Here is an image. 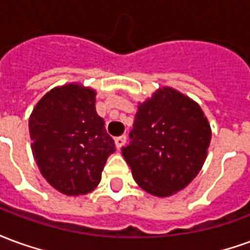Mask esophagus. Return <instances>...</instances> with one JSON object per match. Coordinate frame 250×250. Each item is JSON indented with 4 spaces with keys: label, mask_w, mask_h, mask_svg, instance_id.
<instances>
[{
    "label": "esophagus",
    "mask_w": 250,
    "mask_h": 250,
    "mask_svg": "<svg viewBox=\"0 0 250 250\" xmlns=\"http://www.w3.org/2000/svg\"><path fill=\"white\" fill-rule=\"evenodd\" d=\"M125 141H127V136L125 135H122V136H118V138H115V146L118 150H120L122 147L125 146Z\"/></svg>",
    "instance_id": "1"
}]
</instances>
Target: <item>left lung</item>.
I'll use <instances>...</instances> for the list:
<instances>
[{
    "label": "left lung",
    "instance_id": "1",
    "mask_svg": "<svg viewBox=\"0 0 250 250\" xmlns=\"http://www.w3.org/2000/svg\"><path fill=\"white\" fill-rule=\"evenodd\" d=\"M210 139V125L198 104L163 87L139 104L130 143L122 147V154L143 190L168 197L197 177Z\"/></svg>",
    "mask_w": 250,
    "mask_h": 250
}]
</instances>
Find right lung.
<instances>
[{
    "instance_id": "obj_1",
    "label": "right lung",
    "mask_w": 250,
    "mask_h": 250,
    "mask_svg": "<svg viewBox=\"0 0 250 250\" xmlns=\"http://www.w3.org/2000/svg\"><path fill=\"white\" fill-rule=\"evenodd\" d=\"M92 88L71 83L45 93L29 118L32 152L42 177L65 195H84L102 179L115 143L95 108Z\"/></svg>"
}]
</instances>
